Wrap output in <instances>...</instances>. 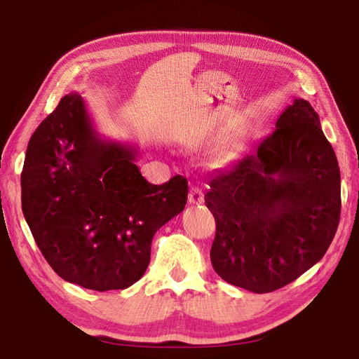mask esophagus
<instances>
[{
  "mask_svg": "<svg viewBox=\"0 0 359 359\" xmlns=\"http://www.w3.org/2000/svg\"><path fill=\"white\" fill-rule=\"evenodd\" d=\"M188 203L189 205H201V203H203V193H202L201 188H197V187L189 188Z\"/></svg>",
  "mask_w": 359,
  "mask_h": 359,
  "instance_id": "obj_1",
  "label": "esophagus"
}]
</instances>
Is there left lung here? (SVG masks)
Returning <instances> with one entry per match:
<instances>
[{"label": "left lung", "instance_id": "1", "mask_svg": "<svg viewBox=\"0 0 359 359\" xmlns=\"http://www.w3.org/2000/svg\"><path fill=\"white\" fill-rule=\"evenodd\" d=\"M212 269L228 284L270 293L319 262L337 233L341 174L311 104L294 98L276 129L210 180Z\"/></svg>", "mask_w": 359, "mask_h": 359}]
</instances>
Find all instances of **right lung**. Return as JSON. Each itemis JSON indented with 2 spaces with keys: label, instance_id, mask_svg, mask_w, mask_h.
Masks as SVG:
<instances>
[{
  "label": "right lung",
  "instance_id": "obj_1",
  "mask_svg": "<svg viewBox=\"0 0 359 359\" xmlns=\"http://www.w3.org/2000/svg\"><path fill=\"white\" fill-rule=\"evenodd\" d=\"M139 148L97 133L79 93L60 100L30 137L21 207L38 248L60 278L95 292L131 287L147 271L151 242L184 211L188 182L152 185Z\"/></svg>",
  "mask_w": 359,
  "mask_h": 359
}]
</instances>
